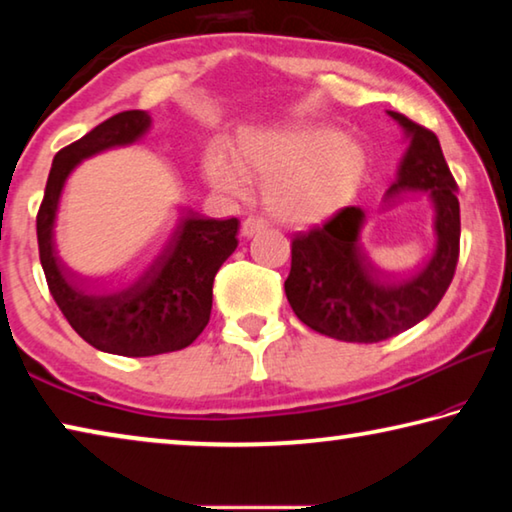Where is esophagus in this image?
Here are the masks:
<instances>
[{"label": "esophagus", "instance_id": "esophagus-1", "mask_svg": "<svg viewBox=\"0 0 512 512\" xmlns=\"http://www.w3.org/2000/svg\"><path fill=\"white\" fill-rule=\"evenodd\" d=\"M266 228L264 219H257V216H248V219L241 223V235L244 237H253L257 232H262Z\"/></svg>", "mask_w": 512, "mask_h": 512}]
</instances>
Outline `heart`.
Returning a JSON list of instances; mask_svg holds the SVG:
<instances>
[{
  "label": "heart",
  "mask_w": 512,
  "mask_h": 512,
  "mask_svg": "<svg viewBox=\"0 0 512 512\" xmlns=\"http://www.w3.org/2000/svg\"><path fill=\"white\" fill-rule=\"evenodd\" d=\"M368 155L352 135L311 119L248 126L232 155L212 149L205 173L214 187L246 194L262 180V203L289 225H318L339 214L366 178Z\"/></svg>",
  "instance_id": "1"
}]
</instances>
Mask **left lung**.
I'll return each mask as SVG.
<instances>
[{
	"label": "left lung",
	"mask_w": 512,
	"mask_h": 512,
	"mask_svg": "<svg viewBox=\"0 0 512 512\" xmlns=\"http://www.w3.org/2000/svg\"><path fill=\"white\" fill-rule=\"evenodd\" d=\"M388 117L402 126L409 149L384 207L406 194H427L436 246L413 271H386L368 253L366 212L357 205L345 207L323 228L298 232L284 293L302 323L336 341L377 343L406 332L438 307L456 271L461 207L438 137L400 112L388 110Z\"/></svg>",
	"instance_id": "1"
}]
</instances>
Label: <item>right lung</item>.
Returning a JSON list of instances; mask_svg holds the SVG:
<instances>
[{
	"instance_id": "obj_1",
	"label": "right lung",
	"mask_w": 512,
	"mask_h": 512,
	"mask_svg": "<svg viewBox=\"0 0 512 512\" xmlns=\"http://www.w3.org/2000/svg\"><path fill=\"white\" fill-rule=\"evenodd\" d=\"M151 124L146 110L119 112L58 151L38 212L40 264L56 305L83 341L119 357H153L194 343L210 323L214 275L239 244L237 219L183 214L112 280H92L60 257L56 219L69 173L92 155L140 142Z\"/></svg>"
}]
</instances>
